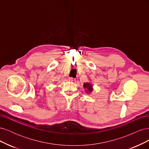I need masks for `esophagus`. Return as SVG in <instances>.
<instances>
[{"label": "esophagus", "mask_w": 149, "mask_h": 149, "mask_svg": "<svg viewBox=\"0 0 149 149\" xmlns=\"http://www.w3.org/2000/svg\"><path fill=\"white\" fill-rule=\"evenodd\" d=\"M69 81H71V82H73V81H74L75 80L73 78H69Z\"/></svg>", "instance_id": "34e87169"}]
</instances>
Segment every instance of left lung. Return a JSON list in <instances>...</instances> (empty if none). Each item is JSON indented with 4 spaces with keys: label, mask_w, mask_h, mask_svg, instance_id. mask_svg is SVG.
Here are the masks:
<instances>
[{
    "label": "left lung",
    "mask_w": 149,
    "mask_h": 149,
    "mask_svg": "<svg viewBox=\"0 0 149 149\" xmlns=\"http://www.w3.org/2000/svg\"><path fill=\"white\" fill-rule=\"evenodd\" d=\"M83 87L84 89H86L85 91L87 93H91L93 91V86L91 83H85L83 84Z\"/></svg>",
    "instance_id": "obj_1"
}]
</instances>
